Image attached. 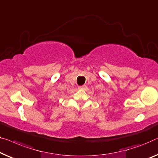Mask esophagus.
I'll use <instances>...</instances> for the list:
<instances>
[{"instance_id": "1", "label": "esophagus", "mask_w": 158, "mask_h": 158, "mask_svg": "<svg viewBox=\"0 0 158 158\" xmlns=\"http://www.w3.org/2000/svg\"><path fill=\"white\" fill-rule=\"evenodd\" d=\"M87 88L86 85H83V86H79V89H82V90H84V89H86Z\"/></svg>"}]
</instances>
